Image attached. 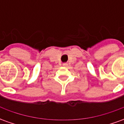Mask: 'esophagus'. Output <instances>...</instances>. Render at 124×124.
Returning a JSON list of instances; mask_svg holds the SVG:
<instances>
[{"label": "esophagus", "mask_w": 124, "mask_h": 124, "mask_svg": "<svg viewBox=\"0 0 124 124\" xmlns=\"http://www.w3.org/2000/svg\"><path fill=\"white\" fill-rule=\"evenodd\" d=\"M62 65H63V66H68V63H63V64H62Z\"/></svg>", "instance_id": "esophagus-1"}]
</instances>
